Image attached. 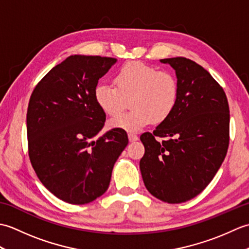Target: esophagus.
I'll return each instance as SVG.
<instances>
[{"instance_id": "1", "label": "esophagus", "mask_w": 249, "mask_h": 249, "mask_svg": "<svg viewBox=\"0 0 249 249\" xmlns=\"http://www.w3.org/2000/svg\"><path fill=\"white\" fill-rule=\"evenodd\" d=\"M128 139H129L130 142H133V141H137V140H138L139 137H138V135H136V134H134V133H129V134H128Z\"/></svg>"}]
</instances>
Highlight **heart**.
<instances>
[{
  "instance_id": "obj_1",
  "label": "heart",
  "mask_w": 249,
  "mask_h": 249,
  "mask_svg": "<svg viewBox=\"0 0 249 249\" xmlns=\"http://www.w3.org/2000/svg\"><path fill=\"white\" fill-rule=\"evenodd\" d=\"M178 94V79L172 72L137 61L119 68L114 84L102 81L94 88L95 102L111 116L122 112L131 97L133 110L110 121V126L125 130H139L153 121H166L177 107Z\"/></svg>"
}]
</instances>
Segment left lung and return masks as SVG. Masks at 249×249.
<instances>
[{"instance_id": "8db88e82", "label": "left lung", "mask_w": 249, "mask_h": 249, "mask_svg": "<svg viewBox=\"0 0 249 249\" xmlns=\"http://www.w3.org/2000/svg\"><path fill=\"white\" fill-rule=\"evenodd\" d=\"M176 71L178 100L173 113L140 140V170L146 189L163 202L182 203L208 186L229 146V104L223 87L197 63L162 59ZM157 138H166L162 142Z\"/></svg>"}]
</instances>
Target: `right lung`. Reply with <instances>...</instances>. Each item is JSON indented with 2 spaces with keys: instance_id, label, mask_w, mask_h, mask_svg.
<instances>
[{
  "instance_id": "right-lung-1",
  "label": "right lung",
  "mask_w": 249,
  "mask_h": 249,
  "mask_svg": "<svg viewBox=\"0 0 249 249\" xmlns=\"http://www.w3.org/2000/svg\"><path fill=\"white\" fill-rule=\"evenodd\" d=\"M115 62L71 55L32 92L26 113L30 161L44 186L67 203L86 204L105 194L128 144L122 128L96 137L106 113L95 102L94 88Z\"/></svg>"
}]
</instances>
